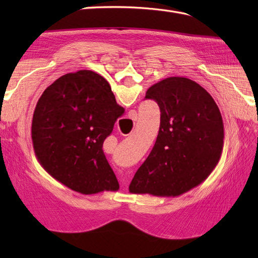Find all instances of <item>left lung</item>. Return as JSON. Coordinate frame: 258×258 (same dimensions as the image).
<instances>
[{"label": "left lung", "mask_w": 258, "mask_h": 258, "mask_svg": "<svg viewBox=\"0 0 258 258\" xmlns=\"http://www.w3.org/2000/svg\"><path fill=\"white\" fill-rule=\"evenodd\" d=\"M145 98L160 106V131L128 189L132 194L179 196L204 182L220 161L222 114L210 93L180 76L152 85Z\"/></svg>", "instance_id": "obj_1"}]
</instances>
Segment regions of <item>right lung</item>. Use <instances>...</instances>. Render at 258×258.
Instances as JSON below:
<instances>
[{"label":"right lung","instance_id":"add662e5","mask_svg":"<svg viewBox=\"0 0 258 258\" xmlns=\"http://www.w3.org/2000/svg\"><path fill=\"white\" fill-rule=\"evenodd\" d=\"M123 113L100 74L81 70L61 76L43 92L33 114L32 143L38 163L78 193L118 190L102 147Z\"/></svg>","mask_w":258,"mask_h":258}]
</instances>
